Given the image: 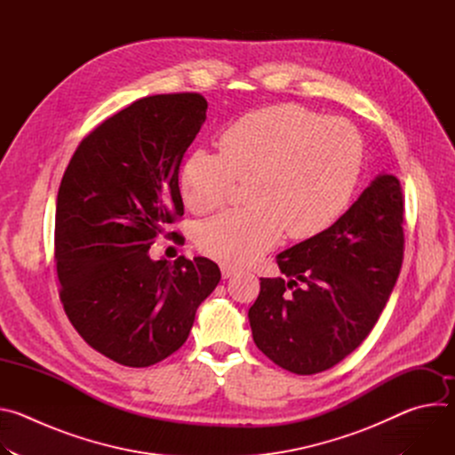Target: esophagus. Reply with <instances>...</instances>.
<instances>
[{"label": "esophagus", "instance_id": "esophagus-1", "mask_svg": "<svg viewBox=\"0 0 455 455\" xmlns=\"http://www.w3.org/2000/svg\"><path fill=\"white\" fill-rule=\"evenodd\" d=\"M235 272H237L235 268H232V267H227V265H221V275H223V279H228V277H232Z\"/></svg>", "mask_w": 455, "mask_h": 455}]
</instances>
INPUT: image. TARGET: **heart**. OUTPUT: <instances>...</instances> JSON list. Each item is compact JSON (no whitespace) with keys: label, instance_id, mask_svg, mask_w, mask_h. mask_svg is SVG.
Listing matches in <instances>:
<instances>
[{"label":"heart","instance_id":"heart-1","mask_svg":"<svg viewBox=\"0 0 455 455\" xmlns=\"http://www.w3.org/2000/svg\"><path fill=\"white\" fill-rule=\"evenodd\" d=\"M362 139L340 116L322 118L293 102L244 113L220 137V151L194 149L180 174L185 207H223L248 181V207L204 221L198 248L227 265H246L272 250L284 230L302 241L328 230L347 209L362 165Z\"/></svg>","mask_w":455,"mask_h":455}]
</instances>
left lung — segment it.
<instances>
[{
    "instance_id": "obj_1",
    "label": "left lung",
    "mask_w": 455,
    "mask_h": 455,
    "mask_svg": "<svg viewBox=\"0 0 455 455\" xmlns=\"http://www.w3.org/2000/svg\"><path fill=\"white\" fill-rule=\"evenodd\" d=\"M403 205L400 180L378 176L328 230L277 255L288 281L263 277L248 309L253 342L274 363L322 372L365 340L402 270Z\"/></svg>"
}]
</instances>
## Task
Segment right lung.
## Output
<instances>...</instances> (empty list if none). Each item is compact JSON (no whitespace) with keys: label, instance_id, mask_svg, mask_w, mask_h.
<instances>
[{"label":"right lung","instance_id":"right-lung-1","mask_svg":"<svg viewBox=\"0 0 455 455\" xmlns=\"http://www.w3.org/2000/svg\"><path fill=\"white\" fill-rule=\"evenodd\" d=\"M207 118L200 93L135 100L99 124L62 174L55 209L59 297L100 355L149 367L178 351L221 279L207 257L153 261L155 239L183 216L180 164Z\"/></svg>","mask_w":455,"mask_h":455}]
</instances>
